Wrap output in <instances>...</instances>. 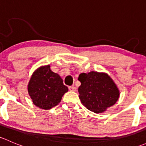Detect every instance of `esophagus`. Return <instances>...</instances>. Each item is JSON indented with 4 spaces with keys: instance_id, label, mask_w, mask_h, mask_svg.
Masks as SVG:
<instances>
[{
    "instance_id": "34e87169",
    "label": "esophagus",
    "mask_w": 146,
    "mask_h": 146,
    "mask_svg": "<svg viewBox=\"0 0 146 146\" xmlns=\"http://www.w3.org/2000/svg\"><path fill=\"white\" fill-rule=\"evenodd\" d=\"M68 89L70 91H73V92L76 91V88L74 86H69Z\"/></svg>"
}]
</instances>
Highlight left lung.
<instances>
[{
    "mask_svg": "<svg viewBox=\"0 0 146 146\" xmlns=\"http://www.w3.org/2000/svg\"><path fill=\"white\" fill-rule=\"evenodd\" d=\"M78 80L81 82L78 88L79 98L90 111L102 113L118 100V88L107 73L96 71L82 73Z\"/></svg>",
    "mask_w": 146,
    "mask_h": 146,
    "instance_id": "1",
    "label": "left lung"
}]
</instances>
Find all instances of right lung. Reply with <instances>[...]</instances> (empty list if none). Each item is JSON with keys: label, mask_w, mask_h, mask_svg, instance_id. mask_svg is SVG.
Wrapping results in <instances>:
<instances>
[{"label": "right lung", "mask_w": 146, "mask_h": 146, "mask_svg": "<svg viewBox=\"0 0 146 146\" xmlns=\"http://www.w3.org/2000/svg\"><path fill=\"white\" fill-rule=\"evenodd\" d=\"M27 90L34 104L45 110L58 104L68 90L59 75L51 71L49 65L41 66L34 72Z\"/></svg>", "instance_id": "obj_1"}]
</instances>
